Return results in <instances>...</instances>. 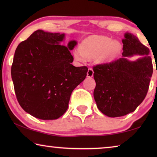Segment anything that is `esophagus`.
Masks as SVG:
<instances>
[{
	"instance_id": "34e87169",
	"label": "esophagus",
	"mask_w": 157,
	"mask_h": 157,
	"mask_svg": "<svg viewBox=\"0 0 157 157\" xmlns=\"http://www.w3.org/2000/svg\"><path fill=\"white\" fill-rule=\"evenodd\" d=\"M94 76V71L91 68H89L88 69V71H87V77L88 78H92Z\"/></svg>"
}]
</instances>
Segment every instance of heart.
Returning a JSON list of instances; mask_svg holds the SVG:
<instances>
[{"label":"heart","mask_w":157,"mask_h":157,"mask_svg":"<svg viewBox=\"0 0 157 157\" xmlns=\"http://www.w3.org/2000/svg\"><path fill=\"white\" fill-rule=\"evenodd\" d=\"M121 48L118 41H112L109 37L94 35L82 41L79 49L74 50L73 57L78 62H85L87 59L95 58L98 62H106L115 58Z\"/></svg>","instance_id":"b5f03b06"}]
</instances>
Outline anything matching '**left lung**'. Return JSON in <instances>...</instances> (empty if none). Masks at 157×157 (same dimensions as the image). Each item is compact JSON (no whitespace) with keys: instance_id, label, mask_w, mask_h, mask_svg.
<instances>
[{"instance_id":"8db88e82","label":"left lung","mask_w":157,"mask_h":157,"mask_svg":"<svg viewBox=\"0 0 157 157\" xmlns=\"http://www.w3.org/2000/svg\"><path fill=\"white\" fill-rule=\"evenodd\" d=\"M123 57L94 66L96 86L94 99L101 112L109 117H120L136 110L145 99L153 73L147 47L134 34L126 33L123 39ZM142 57L130 62L127 56Z\"/></svg>"}]
</instances>
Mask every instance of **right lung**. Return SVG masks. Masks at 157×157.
<instances>
[{
  "label": "right lung",
  "mask_w": 157,
  "mask_h": 157,
  "mask_svg": "<svg viewBox=\"0 0 157 157\" xmlns=\"http://www.w3.org/2000/svg\"><path fill=\"white\" fill-rule=\"evenodd\" d=\"M64 34L38 30L18 44L11 74L17 99L23 109L41 120H55L66 112L71 93L86 76V66L71 63V41L61 45Z\"/></svg>",
  "instance_id": "add662e5"
}]
</instances>
